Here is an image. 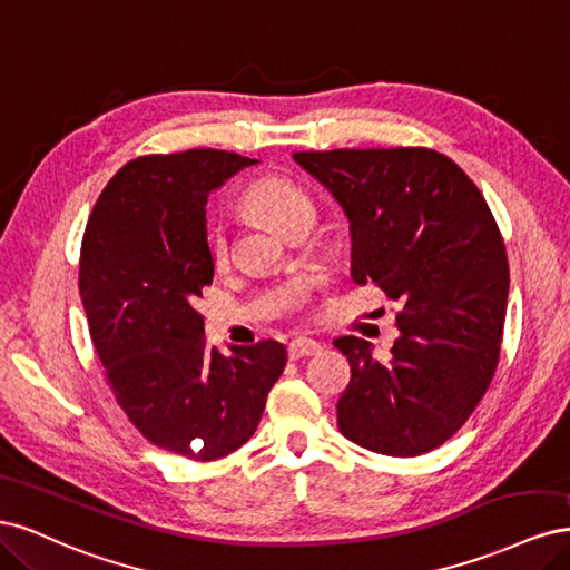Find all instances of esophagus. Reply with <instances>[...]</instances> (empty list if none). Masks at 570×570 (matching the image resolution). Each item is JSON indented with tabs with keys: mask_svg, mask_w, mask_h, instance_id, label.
Here are the masks:
<instances>
[{
	"mask_svg": "<svg viewBox=\"0 0 570 570\" xmlns=\"http://www.w3.org/2000/svg\"><path fill=\"white\" fill-rule=\"evenodd\" d=\"M321 352V344L316 340H308V337H295L289 342L287 354L289 358H302V356H314Z\"/></svg>",
	"mask_w": 570,
	"mask_h": 570,
	"instance_id": "esophagus-1",
	"label": "esophagus"
}]
</instances>
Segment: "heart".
Returning <instances> with one entry per match:
<instances>
[{"mask_svg":"<svg viewBox=\"0 0 570 570\" xmlns=\"http://www.w3.org/2000/svg\"><path fill=\"white\" fill-rule=\"evenodd\" d=\"M247 202L281 230H287L302 216H314V199L302 185L285 176H262L247 187ZM233 254L230 223L220 218L212 228V262L216 268L228 266Z\"/></svg>","mask_w":570,"mask_h":570,"instance_id":"1","label":"heart"}]
</instances>
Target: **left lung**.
<instances>
[{
  "label": "left lung",
  "mask_w": 570,
  "mask_h": 570,
  "mask_svg": "<svg viewBox=\"0 0 570 570\" xmlns=\"http://www.w3.org/2000/svg\"><path fill=\"white\" fill-rule=\"evenodd\" d=\"M295 161L350 218L354 283L400 304L387 361L366 340H335L352 366L340 433L387 456L435 450L469 421L502 352L509 262L490 206L435 149L297 151Z\"/></svg>",
  "instance_id": "left-lung-1"
}]
</instances>
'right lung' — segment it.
Segmentation results:
<instances>
[{
    "instance_id": "add662e5",
    "label": "right lung",
    "mask_w": 570,
    "mask_h": 570,
    "mask_svg": "<svg viewBox=\"0 0 570 570\" xmlns=\"http://www.w3.org/2000/svg\"><path fill=\"white\" fill-rule=\"evenodd\" d=\"M256 159L220 149L149 154L101 189L80 249V297L118 406L166 452L216 461L262 421L287 352L264 340L206 347L202 289L214 281L206 199Z\"/></svg>"
}]
</instances>
